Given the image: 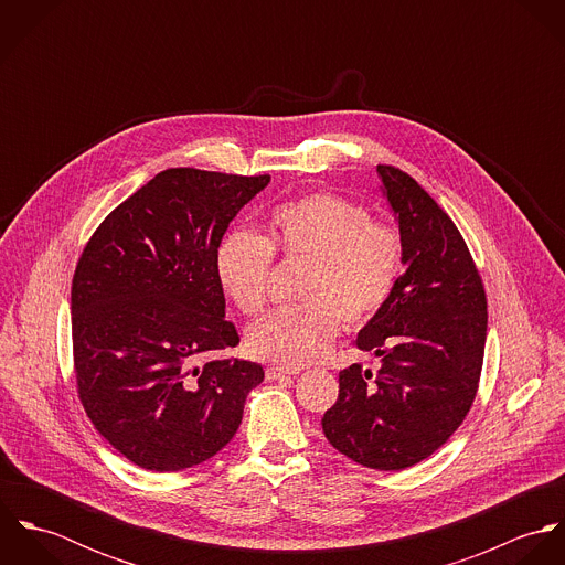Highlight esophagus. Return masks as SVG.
<instances>
[{
  "label": "esophagus",
  "mask_w": 565,
  "mask_h": 565,
  "mask_svg": "<svg viewBox=\"0 0 565 565\" xmlns=\"http://www.w3.org/2000/svg\"><path fill=\"white\" fill-rule=\"evenodd\" d=\"M291 374H300V370H291V367H278V365H269L265 370V379L267 381H276L280 376H291Z\"/></svg>",
  "instance_id": "obj_1"
}]
</instances>
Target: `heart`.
<instances>
[{
    "mask_svg": "<svg viewBox=\"0 0 565 565\" xmlns=\"http://www.w3.org/2000/svg\"><path fill=\"white\" fill-rule=\"evenodd\" d=\"M274 254L307 263L300 280L305 305L276 309L254 323L247 350L285 367L322 359L341 322L350 328L372 322L390 305L403 276L401 231L330 191L276 206L265 220V237L233 231L220 242L215 276L243 316L265 309Z\"/></svg>",
    "mask_w": 565,
    "mask_h": 565,
    "instance_id": "1",
    "label": "heart"
}]
</instances>
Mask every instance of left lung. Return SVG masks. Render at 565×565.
Masks as SVG:
<instances>
[{"instance_id": "8db88e82", "label": "left lung", "mask_w": 565, "mask_h": 565, "mask_svg": "<svg viewBox=\"0 0 565 565\" xmlns=\"http://www.w3.org/2000/svg\"><path fill=\"white\" fill-rule=\"evenodd\" d=\"M404 243L390 305L356 345L381 356L339 372V398L322 417L326 439L372 470H404L441 448L477 398L487 337L483 280L455 222L408 175L379 164Z\"/></svg>"}]
</instances>
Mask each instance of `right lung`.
<instances>
[{
    "mask_svg": "<svg viewBox=\"0 0 565 565\" xmlns=\"http://www.w3.org/2000/svg\"><path fill=\"white\" fill-rule=\"evenodd\" d=\"M269 175L173 167L121 202L84 245L72 282L78 398L128 461L178 472L237 433L258 363L239 345L215 249Z\"/></svg>",
    "mask_w": 565,
    "mask_h": 565,
    "instance_id": "right-lung-1",
    "label": "right lung"
}]
</instances>
